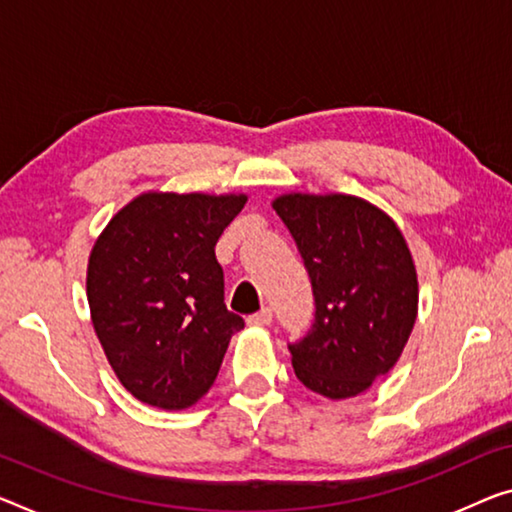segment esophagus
<instances>
[{
    "mask_svg": "<svg viewBox=\"0 0 512 512\" xmlns=\"http://www.w3.org/2000/svg\"><path fill=\"white\" fill-rule=\"evenodd\" d=\"M247 322H249L251 327H265V325H270V322H272V309H267V306H265V309L254 313V316H249Z\"/></svg>",
    "mask_w": 512,
    "mask_h": 512,
    "instance_id": "34e87169",
    "label": "esophagus"
}]
</instances>
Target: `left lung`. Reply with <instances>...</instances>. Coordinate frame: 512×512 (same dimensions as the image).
I'll return each instance as SVG.
<instances>
[{
  "mask_svg": "<svg viewBox=\"0 0 512 512\" xmlns=\"http://www.w3.org/2000/svg\"><path fill=\"white\" fill-rule=\"evenodd\" d=\"M309 272L316 318L290 343L297 380L341 400L366 391L403 355L419 311V281L396 222L359 196L274 199Z\"/></svg>",
  "mask_w": 512,
  "mask_h": 512,
  "instance_id": "1",
  "label": "left lung"
}]
</instances>
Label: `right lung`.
Segmentation results:
<instances>
[{
	"mask_svg": "<svg viewBox=\"0 0 512 512\" xmlns=\"http://www.w3.org/2000/svg\"><path fill=\"white\" fill-rule=\"evenodd\" d=\"M245 194L148 192L121 208L89 256L86 297L109 366L141 403L185 410L215 382L245 320L224 304L215 245Z\"/></svg>",
	"mask_w": 512,
	"mask_h": 512,
	"instance_id": "1",
	"label": "right lung"
}]
</instances>
